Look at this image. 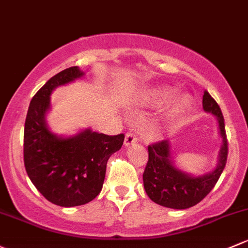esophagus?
Instances as JSON below:
<instances>
[{"mask_svg":"<svg viewBox=\"0 0 248 248\" xmlns=\"http://www.w3.org/2000/svg\"><path fill=\"white\" fill-rule=\"evenodd\" d=\"M137 141H138V138L135 137L134 134H132V133H127L126 138H124V146L128 147V146L135 144Z\"/></svg>","mask_w":248,"mask_h":248,"instance_id":"obj_1","label":"esophagus"}]
</instances>
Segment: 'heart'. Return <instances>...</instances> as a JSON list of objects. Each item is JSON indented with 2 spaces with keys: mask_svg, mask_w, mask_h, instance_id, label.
I'll list each match as a JSON object with an SVG mask.
<instances>
[{
  "mask_svg": "<svg viewBox=\"0 0 248 248\" xmlns=\"http://www.w3.org/2000/svg\"><path fill=\"white\" fill-rule=\"evenodd\" d=\"M174 90L173 88L171 87H158V88H152V89H148L147 91H145L144 96V101L146 103L150 104H158L161 102H165L168 101L169 98L173 95ZM190 102H191V97L186 93H183V95L178 96L176 98L173 103V108H172V111L174 114L179 113V111L183 110L184 108H186L189 106Z\"/></svg>",
  "mask_w": 248,
  "mask_h": 248,
  "instance_id": "heart-1",
  "label": "heart"
}]
</instances>
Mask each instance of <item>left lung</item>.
Listing matches in <instances>:
<instances>
[{
  "instance_id": "left-lung-1",
  "label": "left lung",
  "mask_w": 248,
  "mask_h": 248,
  "mask_svg": "<svg viewBox=\"0 0 248 248\" xmlns=\"http://www.w3.org/2000/svg\"><path fill=\"white\" fill-rule=\"evenodd\" d=\"M203 110L216 117L218 134L222 139L217 164L210 172L200 176L181 170L171 157V145L168 140L148 146V161L142 174L147 196L155 203L172 209H187L204 199L217 183L228 155V142L222 113L208 91L203 95Z\"/></svg>"
}]
</instances>
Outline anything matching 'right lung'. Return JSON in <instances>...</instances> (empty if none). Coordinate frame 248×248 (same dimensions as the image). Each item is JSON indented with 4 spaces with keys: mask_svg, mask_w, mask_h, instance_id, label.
<instances>
[{
    "mask_svg": "<svg viewBox=\"0 0 248 248\" xmlns=\"http://www.w3.org/2000/svg\"><path fill=\"white\" fill-rule=\"evenodd\" d=\"M83 76L79 67L72 66L49 78L31 101L25 122L23 161L28 177L46 200L66 208L85 204L100 194L107 161L124 140V134L110 137L90 128L71 137L48 128L53 90Z\"/></svg>",
    "mask_w": 248,
    "mask_h": 248,
    "instance_id": "add662e5",
    "label": "right lung"
}]
</instances>
